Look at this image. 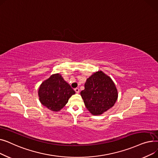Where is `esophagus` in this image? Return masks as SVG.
I'll list each match as a JSON object with an SVG mask.
<instances>
[{
  "label": "esophagus",
  "mask_w": 158,
  "mask_h": 158,
  "mask_svg": "<svg viewBox=\"0 0 158 158\" xmlns=\"http://www.w3.org/2000/svg\"><path fill=\"white\" fill-rule=\"evenodd\" d=\"M74 90H75V92H76L77 94H78V93L79 92V89L78 88H75V89H74Z\"/></svg>",
  "instance_id": "obj_1"
}]
</instances>
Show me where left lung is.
I'll use <instances>...</instances> for the list:
<instances>
[{"mask_svg": "<svg viewBox=\"0 0 158 158\" xmlns=\"http://www.w3.org/2000/svg\"><path fill=\"white\" fill-rule=\"evenodd\" d=\"M81 95L88 111L99 115L114 106L118 92L111 79L98 71L87 79Z\"/></svg>", "mask_w": 158, "mask_h": 158, "instance_id": "left-lung-1", "label": "left lung"}]
</instances>
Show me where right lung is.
Returning <instances> with one entry per match:
<instances>
[{"label": "right lung", "mask_w": 158, "mask_h": 158, "mask_svg": "<svg viewBox=\"0 0 158 158\" xmlns=\"http://www.w3.org/2000/svg\"><path fill=\"white\" fill-rule=\"evenodd\" d=\"M73 94L75 91L58 73L43 82L38 90L41 103L54 111L63 108Z\"/></svg>", "instance_id": "1"}]
</instances>
